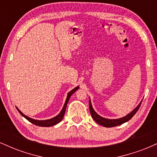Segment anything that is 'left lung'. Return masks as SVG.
Listing matches in <instances>:
<instances>
[{"instance_id": "8db88e82", "label": "left lung", "mask_w": 157, "mask_h": 157, "mask_svg": "<svg viewBox=\"0 0 157 157\" xmlns=\"http://www.w3.org/2000/svg\"><path fill=\"white\" fill-rule=\"evenodd\" d=\"M141 103L142 102L139 104V105L134 110V111H131L130 113L126 115L125 117H124L120 118V119H117V120H109V119H105V118L102 117H100V115L97 114V113L94 111V110L93 109L90 100H89V110H90V113H91V117H92V118L94 120V121L96 122L97 123L100 124V125L104 126V127L111 128V127H114V126L120 125H121V124L124 123V122H128V120H130L131 119L134 117L135 113L137 112L139 109H140V105H141Z\"/></svg>"}]
</instances>
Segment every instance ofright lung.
I'll use <instances>...</instances> for the list:
<instances>
[{
  "mask_svg": "<svg viewBox=\"0 0 157 157\" xmlns=\"http://www.w3.org/2000/svg\"><path fill=\"white\" fill-rule=\"evenodd\" d=\"M78 89H79V87H78V86H77V87L75 88V89H74L73 90H71V91L68 94L67 98H66V102H65V104H64V105H63V108L62 111H60V113H59V114L57 115V116H56L55 117H54V118L50 119V120H34V119L28 117L26 116V115L23 114V113L21 112V111H20L18 109H17V111H19V113H21V114L23 117L26 118L27 120H29V121L30 122L33 123L34 125L41 126V127H50V126L55 125H56V124L59 123V122H60L61 120H63V117H64L65 112H66V105H67V103H68V100H69L70 97H71V95L73 94L74 92H75V91H76Z\"/></svg>",
  "mask_w": 157,
  "mask_h": 157,
  "instance_id": "1",
  "label": "right lung"
}]
</instances>
